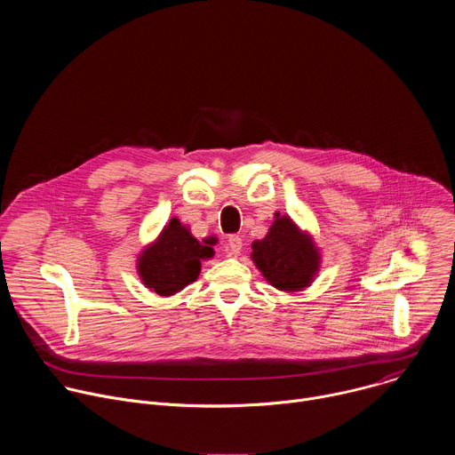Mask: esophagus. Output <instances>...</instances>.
<instances>
[{"label": "esophagus", "mask_w": 455, "mask_h": 455, "mask_svg": "<svg viewBox=\"0 0 455 455\" xmlns=\"http://www.w3.org/2000/svg\"><path fill=\"white\" fill-rule=\"evenodd\" d=\"M243 248V239L239 235H228L227 239V250L230 255H237Z\"/></svg>", "instance_id": "esophagus-1"}]
</instances>
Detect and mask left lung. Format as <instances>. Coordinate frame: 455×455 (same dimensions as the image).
<instances>
[{"label":"left lung","instance_id":"8db88e82","mask_svg":"<svg viewBox=\"0 0 455 455\" xmlns=\"http://www.w3.org/2000/svg\"><path fill=\"white\" fill-rule=\"evenodd\" d=\"M251 259L265 279L283 291H299L313 281L320 255L311 237L297 228L290 216L275 221L261 241L251 243Z\"/></svg>","mask_w":455,"mask_h":455}]
</instances>
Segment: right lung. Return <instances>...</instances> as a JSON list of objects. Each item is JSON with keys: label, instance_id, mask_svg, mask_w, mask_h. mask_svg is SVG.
<instances>
[{"label": "right lung", "instance_id": "1", "mask_svg": "<svg viewBox=\"0 0 455 455\" xmlns=\"http://www.w3.org/2000/svg\"><path fill=\"white\" fill-rule=\"evenodd\" d=\"M214 237L200 243L176 218L165 225L156 243L149 244L139 257V275L155 293L169 297L196 281L202 259L214 255Z\"/></svg>", "mask_w": 455, "mask_h": 455}]
</instances>
